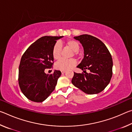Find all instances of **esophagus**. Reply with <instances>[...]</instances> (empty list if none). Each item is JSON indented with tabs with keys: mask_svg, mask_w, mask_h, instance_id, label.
Masks as SVG:
<instances>
[{
	"mask_svg": "<svg viewBox=\"0 0 132 132\" xmlns=\"http://www.w3.org/2000/svg\"><path fill=\"white\" fill-rule=\"evenodd\" d=\"M66 72V71H64V70H62L61 71V73H62V74H64V73Z\"/></svg>",
	"mask_w": 132,
	"mask_h": 132,
	"instance_id": "1",
	"label": "esophagus"
}]
</instances>
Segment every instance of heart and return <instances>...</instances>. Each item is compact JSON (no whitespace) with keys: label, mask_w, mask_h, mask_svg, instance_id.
I'll use <instances>...</instances> for the list:
<instances>
[{"label":"heart","mask_w":132,"mask_h":132,"mask_svg":"<svg viewBox=\"0 0 132 132\" xmlns=\"http://www.w3.org/2000/svg\"><path fill=\"white\" fill-rule=\"evenodd\" d=\"M66 47L74 52V55H77L80 48L79 43L74 39H68L65 42ZM52 56L55 60H59L61 57V48L59 44H56L53 46L52 50ZM76 64V61L75 59H61L55 64V68L59 70L66 71L72 68Z\"/></svg>","instance_id":"obj_1"}]
</instances>
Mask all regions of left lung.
<instances>
[{"instance_id":"1","label":"left lung","mask_w":132,"mask_h":132,"mask_svg":"<svg viewBox=\"0 0 132 132\" xmlns=\"http://www.w3.org/2000/svg\"><path fill=\"white\" fill-rule=\"evenodd\" d=\"M74 38L79 40L84 48V58L77 68L84 73L74 72L71 82L77 88L88 94H95L103 91L111 81L113 62L111 55L103 42L88 34ZM87 69L90 71L86 72Z\"/></svg>"}]
</instances>
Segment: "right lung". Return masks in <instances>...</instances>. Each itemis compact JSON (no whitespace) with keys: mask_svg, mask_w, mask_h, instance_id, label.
<instances>
[{"mask_svg":"<svg viewBox=\"0 0 132 132\" xmlns=\"http://www.w3.org/2000/svg\"><path fill=\"white\" fill-rule=\"evenodd\" d=\"M60 37L40 38L27 48L21 58L19 71V84L21 92L31 101L41 102L55 90L60 70L46 75L45 69L53 65L52 50Z\"/></svg>","mask_w":132,"mask_h":132,"instance_id":"add662e5","label":"right lung"}]
</instances>
